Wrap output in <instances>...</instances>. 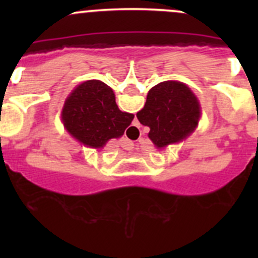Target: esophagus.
I'll return each instance as SVG.
<instances>
[{"instance_id":"esophagus-1","label":"esophagus","mask_w":258,"mask_h":258,"mask_svg":"<svg viewBox=\"0 0 258 258\" xmlns=\"http://www.w3.org/2000/svg\"><path fill=\"white\" fill-rule=\"evenodd\" d=\"M134 130H135V131H136V128H134Z\"/></svg>"}]
</instances>
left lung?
Instances as JSON below:
<instances>
[{"label": "left lung", "mask_w": 258, "mask_h": 258, "mask_svg": "<svg viewBox=\"0 0 258 258\" xmlns=\"http://www.w3.org/2000/svg\"><path fill=\"white\" fill-rule=\"evenodd\" d=\"M137 118L150 127L148 137L156 147L186 139L199 123L200 103L184 83L166 81L148 91L145 107Z\"/></svg>", "instance_id": "1"}]
</instances>
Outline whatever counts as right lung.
I'll return each mask as SVG.
<instances>
[{
  "instance_id": "right-lung-1",
  "label": "right lung",
  "mask_w": 258,
  "mask_h": 258,
  "mask_svg": "<svg viewBox=\"0 0 258 258\" xmlns=\"http://www.w3.org/2000/svg\"><path fill=\"white\" fill-rule=\"evenodd\" d=\"M134 117L118 110L113 91L97 80L77 86L62 110L67 131L93 148L103 147L112 139L121 137Z\"/></svg>"
}]
</instances>
